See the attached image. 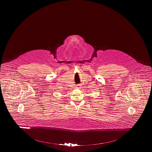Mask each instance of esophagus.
Instances as JSON below:
<instances>
[{"mask_svg": "<svg viewBox=\"0 0 152 152\" xmlns=\"http://www.w3.org/2000/svg\"><path fill=\"white\" fill-rule=\"evenodd\" d=\"M80 86H77V87H76V88H80Z\"/></svg>", "mask_w": 152, "mask_h": 152, "instance_id": "esophagus-1", "label": "esophagus"}]
</instances>
